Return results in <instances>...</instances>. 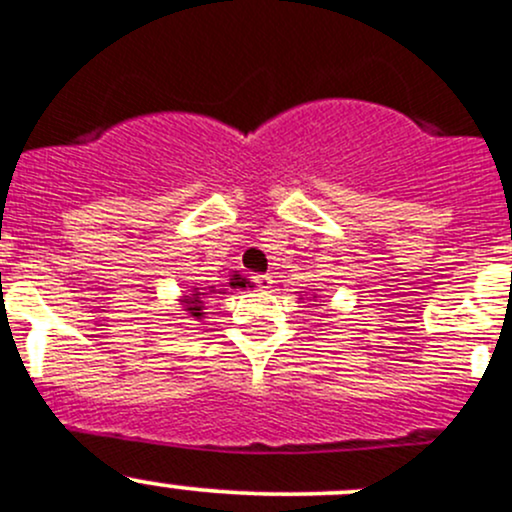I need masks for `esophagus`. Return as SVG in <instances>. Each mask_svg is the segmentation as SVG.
Returning a JSON list of instances; mask_svg holds the SVG:
<instances>
[{"instance_id": "obj_1", "label": "esophagus", "mask_w": 512, "mask_h": 512, "mask_svg": "<svg viewBox=\"0 0 512 512\" xmlns=\"http://www.w3.org/2000/svg\"><path fill=\"white\" fill-rule=\"evenodd\" d=\"M252 282H255L257 289H262V292L272 289V277H270V274H255V277H252Z\"/></svg>"}]
</instances>
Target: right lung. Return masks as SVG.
<instances>
[{"label": "right lung", "instance_id": "1", "mask_svg": "<svg viewBox=\"0 0 512 512\" xmlns=\"http://www.w3.org/2000/svg\"><path fill=\"white\" fill-rule=\"evenodd\" d=\"M230 287H245V282H240V277H238V274H235V282H230ZM186 306H188V311H191L193 316H201L203 301H201V297H198V292L193 294V297L186 299Z\"/></svg>", "mask_w": 512, "mask_h": 512}]
</instances>
